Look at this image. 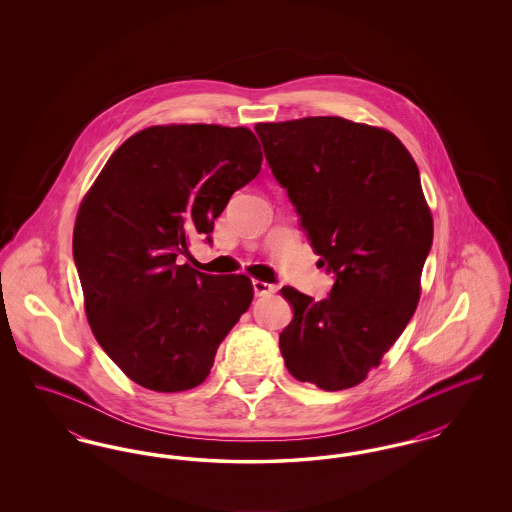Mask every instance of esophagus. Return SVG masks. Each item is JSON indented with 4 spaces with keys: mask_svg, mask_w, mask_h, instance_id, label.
Listing matches in <instances>:
<instances>
[{
    "mask_svg": "<svg viewBox=\"0 0 512 512\" xmlns=\"http://www.w3.org/2000/svg\"><path fill=\"white\" fill-rule=\"evenodd\" d=\"M251 284H253V293H255L257 297H263V295H270V293L276 292V288H274L272 284L261 282V280H253Z\"/></svg>",
    "mask_w": 512,
    "mask_h": 512,
    "instance_id": "34e87169",
    "label": "esophagus"
}]
</instances>
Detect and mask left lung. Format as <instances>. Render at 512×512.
I'll list each match as a JSON object with an SVG mask.
<instances>
[{"label":"left lung","instance_id":"obj_1","mask_svg":"<svg viewBox=\"0 0 512 512\" xmlns=\"http://www.w3.org/2000/svg\"><path fill=\"white\" fill-rule=\"evenodd\" d=\"M255 132L318 263L334 272L322 301L282 288L293 309L280 334L284 363L320 390L353 388L403 334L420 297L434 222L418 167L388 130L341 117L259 122Z\"/></svg>","mask_w":512,"mask_h":512}]
</instances>
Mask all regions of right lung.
Listing matches in <instances>:
<instances>
[{
	"instance_id": "right-lung-1",
	"label": "right lung",
	"mask_w": 512,
	"mask_h": 512,
	"mask_svg": "<svg viewBox=\"0 0 512 512\" xmlns=\"http://www.w3.org/2000/svg\"><path fill=\"white\" fill-rule=\"evenodd\" d=\"M263 163L255 134L219 124L149 126L105 163L74 222V265L90 328L122 372L153 391L192 390L251 305L245 274L182 257Z\"/></svg>"
}]
</instances>
